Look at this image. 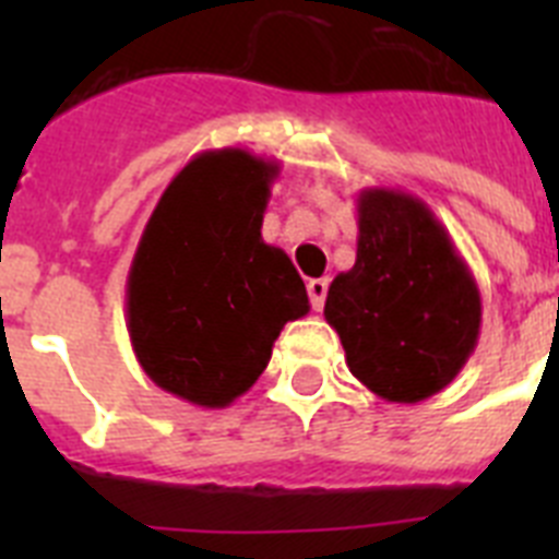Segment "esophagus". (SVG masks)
<instances>
[{
  "label": "esophagus",
  "instance_id": "obj_1",
  "mask_svg": "<svg viewBox=\"0 0 559 559\" xmlns=\"http://www.w3.org/2000/svg\"><path fill=\"white\" fill-rule=\"evenodd\" d=\"M328 280H310L308 283V296H310V308L319 313L324 308V299H328Z\"/></svg>",
  "mask_w": 559,
  "mask_h": 559
}]
</instances>
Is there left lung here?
<instances>
[{"label":"left lung","mask_w":559,"mask_h":559,"mask_svg":"<svg viewBox=\"0 0 559 559\" xmlns=\"http://www.w3.org/2000/svg\"><path fill=\"white\" fill-rule=\"evenodd\" d=\"M355 265L330 283L324 319L355 378L386 403L433 397L478 344L476 276L426 201L394 187L358 192Z\"/></svg>","instance_id":"left-lung-1"}]
</instances>
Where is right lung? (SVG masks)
<instances>
[{
	"mask_svg": "<svg viewBox=\"0 0 559 559\" xmlns=\"http://www.w3.org/2000/svg\"><path fill=\"white\" fill-rule=\"evenodd\" d=\"M280 162L243 147L192 156L140 237L126 283L131 347L147 378L201 408H226L308 316L302 276L260 235Z\"/></svg>",
	"mask_w": 559,
	"mask_h": 559,
	"instance_id": "1",
	"label": "right lung"
}]
</instances>
